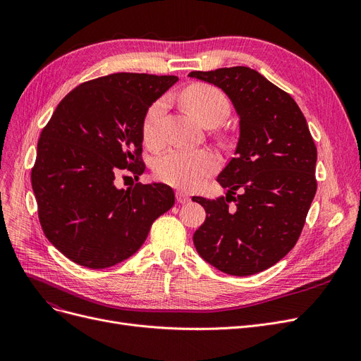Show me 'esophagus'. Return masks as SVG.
<instances>
[{"label":"esophagus","instance_id":"34e87169","mask_svg":"<svg viewBox=\"0 0 361 361\" xmlns=\"http://www.w3.org/2000/svg\"><path fill=\"white\" fill-rule=\"evenodd\" d=\"M176 200H178V203H188L191 199L187 192L176 191Z\"/></svg>","mask_w":361,"mask_h":361}]
</instances>
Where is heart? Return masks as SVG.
<instances>
[{"mask_svg": "<svg viewBox=\"0 0 361 361\" xmlns=\"http://www.w3.org/2000/svg\"><path fill=\"white\" fill-rule=\"evenodd\" d=\"M183 104L204 125H218L231 111L227 96L209 84H194L182 94ZM167 101L161 97L152 104L143 117L141 134L150 149L162 146V116ZM221 166L220 157L211 149H170L154 166L155 178L179 190H195Z\"/></svg>", "mask_w": 361, "mask_h": 361, "instance_id": "1", "label": "heart"}]
</instances>
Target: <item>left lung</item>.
<instances>
[{"mask_svg":"<svg viewBox=\"0 0 361 361\" xmlns=\"http://www.w3.org/2000/svg\"><path fill=\"white\" fill-rule=\"evenodd\" d=\"M192 78L220 87L239 116L235 157L216 180L226 197H192L206 211L194 233L199 255L231 276L268 269L297 244L316 194L318 152L292 96L255 69L194 71ZM242 191L236 198L233 195ZM232 200L235 207H228Z\"/></svg>","mask_w":361,"mask_h":361,"instance_id":"1","label":"left lung"}]
</instances>
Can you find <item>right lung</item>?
I'll return each mask as SVG.
<instances>
[{
	"instance_id": "right-lung-1",
	"label": "right lung",
	"mask_w": 361,
	"mask_h": 361,
	"mask_svg": "<svg viewBox=\"0 0 361 361\" xmlns=\"http://www.w3.org/2000/svg\"><path fill=\"white\" fill-rule=\"evenodd\" d=\"M174 75L118 72L63 97L42 129L31 185L42 231L75 264L102 269L133 256L174 204L164 183L116 188L117 174H143L141 125ZM128 178V176H126Z\"/></svg>"
}]
</instances>
